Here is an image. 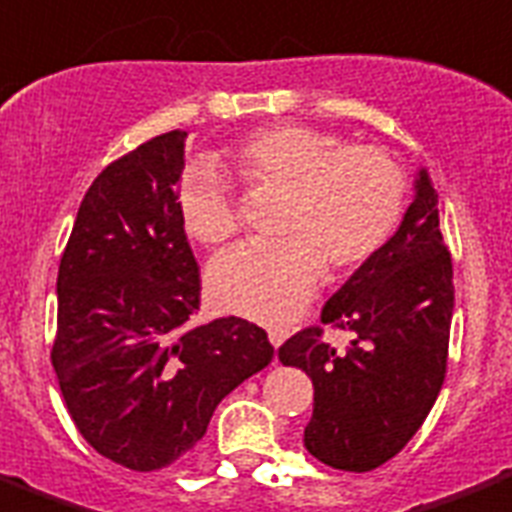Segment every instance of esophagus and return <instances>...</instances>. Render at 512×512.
Returning <instances> with one entry per match:
<instances>
[{
	"instance_id": "esophagus-1",
	"label": "esophagus",
	"mask_w": 512,
	"mask_h": 512,
	"mask_svg": "<svg viewBox=\"0 0 512 512\" xmlns=\"http://www.w3.org/2000/svg\"><path fill=\"white\" fill-rule=\"evenodd\" d=\"M285 339H288V330H285V328H269V342L274 344V347H280Z\"/></svg>"
}]
</instances>
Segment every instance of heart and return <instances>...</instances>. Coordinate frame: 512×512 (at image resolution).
Wrapping results in <instances>:
<instances>
[{
  "instance_id": "obj_1",
  "label": "heart",
  "mask_w": 512,
  "mask_h": 512,
  "mask_svg": "<svg viewBox=\"0 0 512 512\" xmlns=\"http://www.w3.org/2000/svg\"><path fill=\"white\" fill-rule=\"evenodd\" d=\"M229 156L252 190L283 196L274 215L280 241L238 246L210 266L212 300L229 314L291 319L325 269L342 277L364 266L401 227L409 179L384 148L283 123L252 131ZM176 207L187 235L204 246L227 243L241 229L232 193L210 159L184 168Z\"/></svg>"
}]
</instances>
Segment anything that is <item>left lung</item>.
<instances>
[{
    "label": "left lung",
    "instance_id": "obj_1",
    "mask_svg": "<svg viewBox=\"0 0 512 512\" xmlns=\"http://www.w3.org/2000/svg\"><path fill=\"white\" fill-rule=\"evenodd\" d=\"M454 269L426 170L392 241L325 302L322 325L353 330L339 350L322 328L280 347V361L314 381L305 448L339 471H373L401 451L446 381Z\"/></svg>",
    "mask_w": 512,
    "mask_h": 512
}]
</instances>
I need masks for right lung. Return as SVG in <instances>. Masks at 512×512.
<instances>
[{
  "instance_id": "obj_1",
  "label": "right lung",
  "mask_w": 512,
  "mask_h": 512,
  "mask_svg": "<svg viewBox=\"0 0 512 512\" xmlns=\"http://www.w3.org/2000/svg\"><path fill=\"white\" fill-rule=\"evenodd\" d=\"M184 139L159 134L97 176L58 266V387L83 440L131 471L187 454L274 356L241 316L193 325L201 277L176 207Z\"/></svg>"
}]
</instances>
